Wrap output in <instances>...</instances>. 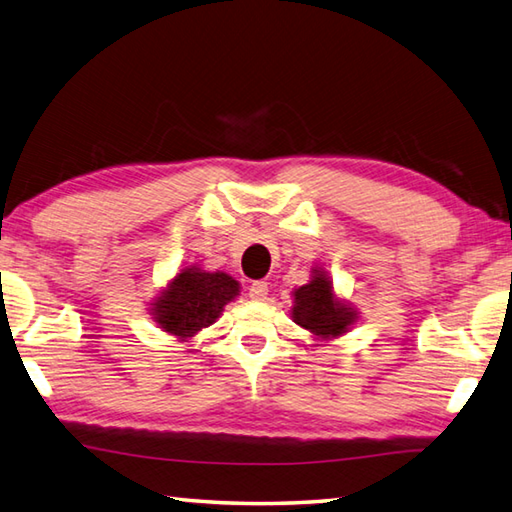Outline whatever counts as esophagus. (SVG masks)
<instances>
[{
	"label": "esophagus",
	"mask_w": 512,
	"mask_h": 512,
	"mask_svg": "<svg viewBox=\"0 0 512 512\" xmlns=\"http://www.w3.org/2000/svg\"><path fill=\"white\" fill-rule=\"evenodd\" d=\"M267 291H269V285L263 283V280H258V283L249 285V298H252V300H265L267 298Z\"/></svg>",
	"instance_id": "esophagus-1"
}]
</instances>
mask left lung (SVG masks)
Instances as JSON below:
<instances>
[{
    "label": "left lung",
    "mask_w": 512,
    "mask_h": 512,
    "mask_svg": "<svg viewBox=\"0 0 512 512\" xmlns=\"http://www.w3.org/2000/svg\"><path fill=\"white\" fill-rule=\"evenodd\" d=\"M294 296V320L320 338L342 336L356 320V314L333 296L331 280L325 276V271L316 269V276L296 289Z\"/></svg>",
    "instance_id": "left-lung-1"
}]
</instances>
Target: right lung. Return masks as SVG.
<instances>
[{
	"instance_id": "right-lung-1",
	"label": "right lung",
	"mask_w": 512,
	"mask_h": 512,
	"mask_svg": "<svg viewBox=\"0 0 512 512\" xmlns=\"http://www.w3.org/2000/svg\"><path fill=\"white\" fill-rule=\"evenodd\" d=\"M238 296V283L227 274H210L196 267L176 274L168 289L154 302L152 314L172 336L192 338L196 331L210 327L223 307Z\"/></svg>"
}]
</instances>
